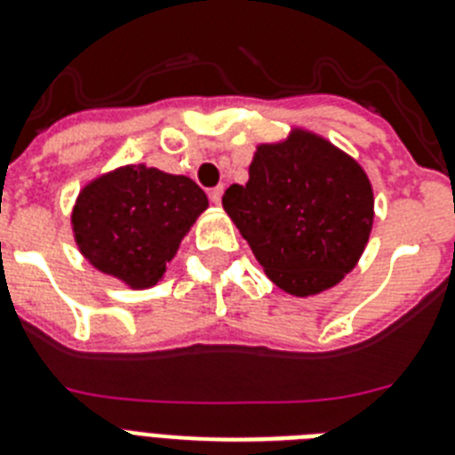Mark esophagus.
I'll list each match as a JSON object with an SVG mask.
<instances>
[{"label":"esophagus","instance_id":"1","mask_svg":"<svg viewBox=\"0 0 455 455\" xmlns=\"http://www.w3.org/2000/svg\"><path fill=\"white\" fill-rule=\"evenodd\" d=\"M221 194H224V187H215V189H210L208 196L212 204H221Z\"/></svg>","mask_w":455,"mask_h":455}]
</instances>
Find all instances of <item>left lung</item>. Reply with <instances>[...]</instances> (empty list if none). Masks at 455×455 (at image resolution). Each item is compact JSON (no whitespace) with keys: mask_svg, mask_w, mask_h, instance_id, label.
Segmentation results:
<instances>
[{"mask_svg":"<svg viewBox=\"0 0 455 455\" xmlns=\"http://www.w3.org/2000/svg\"><path fill=\"white\" fill-rule=\"evenodd\" d=\"M221 205L275 284L291 296L338 284L356 266L372 228V187L351 156L315 133L259 145L247 185Z\"/></svg>","mask_w":455,"mask_h":455,"instance_id":"obj_1","label":"left lung"}]
</instances>
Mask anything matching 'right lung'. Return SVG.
<instances>
[{"mask_svg":"<svg viewBox=\"0 0 455 455\" xmlns=\"http://www.w3.org/2000/svg\"><path fill=\"white\" fill-rule=\"evenodd\" d=\"M205 208L208 196L196 182L139 164L90 182L76 201L71 224L94 268L145 289L162 280Z\"/></svg>","mask_w":455,"mask_h":455,"instance_id":"right-lung-1","label":"right lung"}]
</instances>
